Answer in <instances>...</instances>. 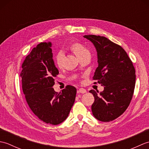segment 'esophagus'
<instances>
[{"instance_id":"1","label":"esophagus","mask_w":149,"mask_h":149,"mask_svg":"<svg viewBox=\"0 0 149 149\" xmlns=\"http://www.w3.org/2000/svg\"><path fill=\"white\" fill-rule=\"evenodd\" d=\"M77 92L80 93H86V90L84 89V88H80V89L77 91Z\"/></svg>"}]
</instances>
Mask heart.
<instances>
[{
    "label": "heart",
    "instance_id": "1",
    "mask_svg": "<svg viewBox=\"0 0 149 149\" xmlns=\"http://www.w3.org/2000/svg\"><path fill=\"white\" fill-rule=\"evenodd\" d=\"M68 49L72 52H74L79 59L83 58L84 56L90 55L89 50H88L86 47L83 43L79 42H75L71 43L68 46ZM63 57H64V56H63V54L61 52H58L56 55L55 61L57 65L59 66V67H61L62 65Z\"/></svg>",
    "mask_w": 149,
    "mask_h": 149
}]
</instances>
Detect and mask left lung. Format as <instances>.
Returning a JSON list of instances; mask_svg holds the SVG:
<instances>
[{"instance_id":"obj_1","label":"left lung","mask_w":149,"mask_h":149,"mask_svg":"<svg viewBox=\"0 0 149 149\" xmlns=\"http://www.w3.org/2000/svg\"><path fill=\"white\" fill-rule=\"evenodd\" d=\"M84 38L92 42L97 52L99 65L93 79L104 86L99 93L90 91L95 98L91 106L93 115L101 122L112 121L122 115L131 102L135 87L134 67L125 50L107 38Z\"/></svg>"}]
</instances>
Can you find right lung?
<instances>
[{
    "label": "right lung",
    "mask_w": 149,
    "mask_h": 149,
    "mask_svg": "<svg viewBox=\"0 0 149 149\" xmlns=\"http://www.w3.org/2000/svg\"><path fill=\"white\" fill-rule=\"evenodd\" d=\"M52 43H40L22 63V90L34 115L43 122L58 125L67 118L75 102L77 90L67 85L61 92L52 86L59 71L52 59Z\"/></svg>",
    "instance_id": "right-lung-1"
}]
</instances>
